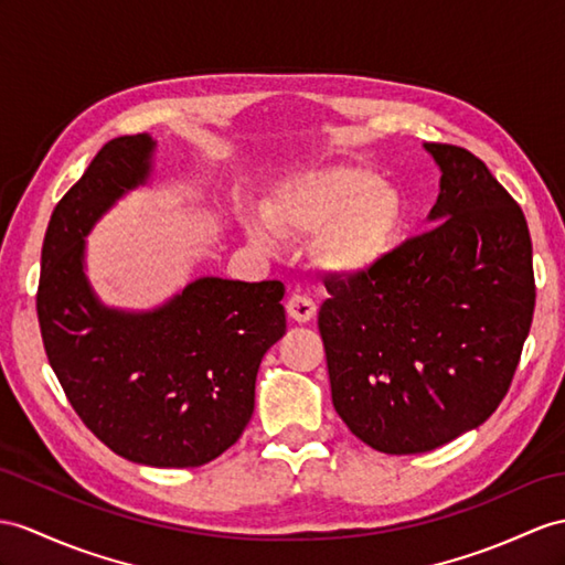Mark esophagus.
I'll return each mask as SVG.
<instances>
[{
  "label": "esophagus",
  "mask_w": 565,
  "mask_h": 565,
  "mask_svg": "<svg viewBox=\"0 0 565 565\" xmlns=\"http://www.w3.org/2000/svg\"><path fill=\"white\" fill-rule=\"evenodd\" d=\"M287 316L297 323H309L316 316V305L305 295H292L287 301Z\"/></svg>",
  "instance_id": "34e87169"
}]
</instances>
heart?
Listing matches in <instances>:
<instances>
[{"label": "heart", "instance_id": "b5f03b06", "mask_svg": "<svg viewBox=\"0 0 565 565\" xmlns=\"http://www.w3.org/2000/svg\"><path fill=\"white\" fill-rule=\"evenodd\" d=\"M239 227L254 249L273 254L278 237L307 239L313 266L340 282L379 273L403 242L407 201L401 189L362 164H323L282 179Z\"/></svg>", "mask_w": 565, "mask_h": 565}]
</instances>
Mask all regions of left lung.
I'll return each mask as SVG.
<instances>
[{
	"label": "left lung",
	"instance_id": "1",
	"mask_svg": "<svg viewBox=\"0 0 565 565\" xmlns=\"http://www.w3.org/2000/svg\"><path fill=\"white\" fill-rule=\"evenodd\" d=\"M441 170L434 230L379 273L326 282L319 311L330 395L362 441L391 456L477 429L511 386L534 313L527 220L470 150L424 143Z\"/></svg>",
	"mask_w": 565,
	"mask_h": 565
}]
</instances>
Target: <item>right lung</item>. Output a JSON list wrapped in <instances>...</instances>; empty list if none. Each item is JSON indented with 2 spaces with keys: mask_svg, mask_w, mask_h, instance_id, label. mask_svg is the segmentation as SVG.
<instances>
[{
  "mask_svg": "<svg viewBox=\"0 0 565 565\" xmlns=\"http://www.w3.org/2000/svg\"><path fill=\"white\" fill-rule=\"evenodd\" d=\"M158 141L119 136L100 148L54 209L43 242L38 321L76 415L117 456L199 467L237 444L254 415L264 354L285 335V285L217 275L150 309L109 307L88 280V235L150 184Z\"/></svg>",
  "mask_w": 565,
  "mask_h": 565,
  "instance_id": "right-lung-1",
  "label": "right lung"
}]
</instances>
